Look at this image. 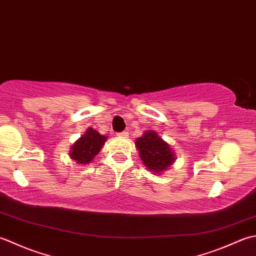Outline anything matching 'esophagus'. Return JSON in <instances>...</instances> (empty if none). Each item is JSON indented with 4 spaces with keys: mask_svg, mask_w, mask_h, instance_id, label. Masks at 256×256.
Returning <instances> with one entry per match:
<instances>
[{
    "mask_svg": "<svg viewBox=\"0 0 256 256\" xmlns=\"http://www.w3.org/2000/svg\"><path fill=\"white\" fill-rule=\"evenodd\" d=\"M117 136H120V137H124V138H127L128 137V132H118Z\"/></svg>",
    "mask_w": 256,
    "mask_h": 256,
    "instance_id": "1",
    "label": "esophagus"
}]
</instances>
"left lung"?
<instances>
[{
	"instance_id": "left-lung-1",
	"label": "left lung",
	"mask_w": 256,
	"mask_h": 256,
	"mask_svg": "<svg viewBox=\"0 0 256 256\" xmlns=\"http://www.w3.org/2000/svg\"><path fill=\"white\" fill-rule=\"evenodd\" d=\"M134 144L139 150L140 159L152 174H159L164 172L174 162L176 154L171 146L154 130L144 132V136L137 138Z\"/></svg>"
}]
</instances>
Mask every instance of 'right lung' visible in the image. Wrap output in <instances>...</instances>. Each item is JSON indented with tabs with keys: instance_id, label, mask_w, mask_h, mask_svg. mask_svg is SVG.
I'll return each mask as SVG.
<instances>
[{
	"instance_id": "1",
	"label": "right lung",
	"mask_w": 256,
	"mask_h": 256,
	"mask_svg": "<svg viewBox=\"0 0 256 256\" xmlns=\"http://www.w3.org/2000/svg\"><path fill=\"white\" fill-rule=\"evenodd\" d=\"M107 136H102L97 130L88 128L86 132L72 146L70 157L80 164H87L98 154L105 144Z\"/></svg>"
}]
</instances>
